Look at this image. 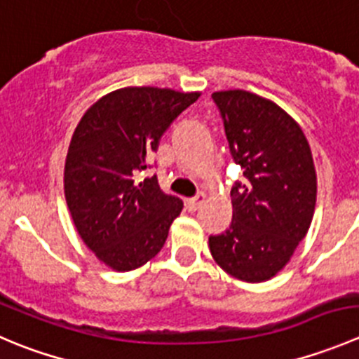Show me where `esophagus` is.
Returning a JSON list of instances; mask_svg holds the SVG:
<instances>
[{
	"label": "esophagus",
	"instance_id": "34e87169",
	"mask_svg": "<svg viewBox=\"0 0 359 359\" xmlns=\"http://www.w3.org/2000/svg\"><path fill=\"white\" fill-rule=\"evenodd\" d=\"M203 201H205V194L200 193V194H196L194 198H191V200H187L186 205L191 212H194V210H198L201 205H203Z\"/></svg>",
	"mask_w": 359,
	"mask_h": 359
}]
</instances>
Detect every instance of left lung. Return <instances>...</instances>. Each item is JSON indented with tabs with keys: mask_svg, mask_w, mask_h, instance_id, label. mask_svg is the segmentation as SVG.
Wrapping results in <instances>:
<instances>
[{
	"mask_svg": "<svg viewBox=\"0 0 359 359\" xmlns=\"http://www.w3.org/2000/svg\"><path fill=\"white\" fill-rule=\"evenodd\" d=\"M233 161L243 180L231 187L233 221L208 236L219 266L263 283L290 261L316 207V170L302 128L276 103L247 91L212 95Z\"/></svg>",
	"mask_w": 359,
	"mask_h": 359,
	"instance_id": "8db88e82",
	"label": "left lung"
}]
</instances>
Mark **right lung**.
I'll list each match as a JSON object with an SVG mask.
<instances>
[{
  "instance_id": "obj_1",
  "label": "right lung",
  "mask_w": 359,
  "mask_h": 359,
  "mask_svg": "<svg viewBox=\"0 0 359 359\" xmlns=\"http://www.w3.org/2000/svg\"><path fill=\"white\" fill-rule=\"evenodd\" d=\"M198 93L126 87L103 96L83 114L69 142L65 196L86 245L105 264L128 272L163 249L184 203L152 175V152L170 124Z\"/></svg>"
}]
</instances>
